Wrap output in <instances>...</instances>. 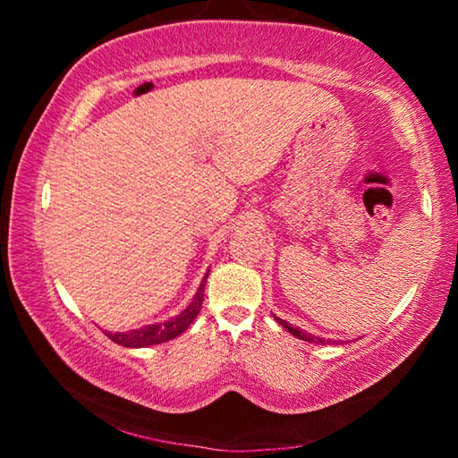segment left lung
Here are the masks:
<instances>
[{"instance_id": "1", "label": "left lung", "mask_w": 458, "mask_h": 458, "mask_svg": "<svg viewBox=\"0 0 458 458\" xmlns=\"http://www.w3.org/2000/svg\"><path fill=\"white\" fill-rule=\"evenodd\" d=\"M276 319V323L278 325H283V327L291 333V335H294V337H299V339H303V341H309V344H313V341H319V344H329V339H323V337H315V335H309V333H305L303 329H299V327H293L291 323H286L284 319H281V317H275Z\"/></svg>"}]
</instances>
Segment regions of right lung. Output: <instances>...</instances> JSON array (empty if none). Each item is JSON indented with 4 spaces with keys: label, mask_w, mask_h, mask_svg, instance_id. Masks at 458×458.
I'll list each match as a JSON object with an SVG mask.
<instances>
[{
    "label": "right lung",
    "mask_w": 458,
    "mask_h": 458,
    "mask_svg": "<svg viewBox=\"0 0 458 458\" xmlns=\"http://www.w3.org/2000/svg\"><path fill=\"white\" fill-rule=\"evenodd\" d=\"M208 275H210V270H208L204 281H201L196 297H193L191 303L185 307L177 317H172V319L165 323L145 325V327H139L133 331H123V333L121 331H105V335L123 347H149V345L165 344V341L182 335V333L190 327L193 319H196L199 313L201 301H204V286L208 281Z\"/></svg>",
    "instance_id": "obj_1"
}]
</instances>
